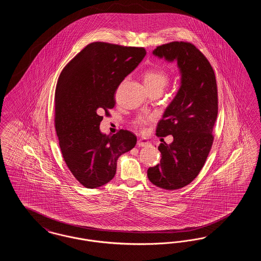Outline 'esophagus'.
I'll list each match as a JSON object with an SVG mask.
<instances>
[{
  "mask_svg": "<svg viewBox=\"0 0 261 261\" xmlns=\"http://www.w3.org/2000/svg\"><path fill=\"white\" fill-rule=\"evenodd\" d=\"M137 145L139 147H148L150 145V143H149V140H147V139H139L138 142H137Z\"/></svg>",
  "mask_w": 261,
  "mask_h": 261,
  "instance_id": "esophagus-1",
  "label": "esophagus"
}]
</instances>
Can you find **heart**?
Returning <instances> with one entry per match:
<instances>
[{
    "mask_svg": "<svg viewBox=\"0 0 261 261\" xmlns=\"http://www.w3.org/2000/svg\"><path fill=\"white\" fill-rule=\"evenodd\" d=\"M169 79L168 73L165 69L160 66H154L147 69L144 73V84L147 89H153L159 88L163 89L167 84ZM149 120V117L141 116L137 120V124L140 126L146 124Z\"/></svg>",
    "mask_w": 261,
    "mask_h": 261,
    "instance_id": "b5f03b06",
    "label": "heart"
}]
</instances>
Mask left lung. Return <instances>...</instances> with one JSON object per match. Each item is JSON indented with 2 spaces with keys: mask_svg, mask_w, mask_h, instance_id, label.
I'll return each instance as SVG.
<instances>
[{
  "mask_svg": "<svg viewBox=\"0 0 261 261\" xmlns=\"http://www.w3.org/2000/svg\"><path fill=\"white\" fill-rule=\"evenodd\" d=\"M152 54L166 62H177L181 82L158 124L162 160L149 167L148 178L156 187L177 190L199 175L210 153L218 113L217 85L211 63L191 43L171 42ZM168 135L174 136L171 144L162 138Z\"/></svg>",
  "mask_w": 261,
  "mask_h": 261,
  "instance_id": "left-lung-1",
  "label": "left lung"
}]
</instances>
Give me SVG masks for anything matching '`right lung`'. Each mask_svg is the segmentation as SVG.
I'll return each instance as SVG.
<instances>
[{"label":"right lung","mask_w":261,"mask_h":261,"mask_svg":"<svg viewBox=\"0 0 261 261\" xmlns=\"http://www.w3.org/2000/svg\"><path fill=\"white\" fill-rule=\"evenodd\" d=\"M146 56L144 48L95 42L62 69L56 88L55 124L63 160L83 186L109 183L118 158L135 147L137 137L119 130L100 132L101 113L115 105L114 94L125 77Z\"/></svg>","instance_id":"obj_1"}]
</instances>
